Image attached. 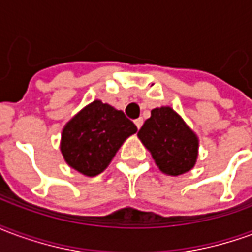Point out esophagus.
Instances as JSON below:
<instances>
[{"label":"esophagus","mask_w":252,"mask_h":252,"mask_svg":"<svg viewBox=\"0 0 252 252\" xmlns=\"http://www.w3.org/2000/svg\"><path fill=\"white\" fill-rule=\"evenodd\" d=\"M135 124H136L137 129H140V126H143V119H142V117H139V119H136V120H135Z\"/></svg>","instance_id":"1"}]
</instances>
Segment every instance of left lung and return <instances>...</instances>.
I'll return each instance as SVG.
<instances>
[{
  "instance_id": "left-lung-1",
  "label": "left lung",
  "mask_w": 252,
  "mask_h": 252,
  "mask_svg": "<svg viewBox=\"0 0 252 252\" xmlns=\"http://www.w3.org/2000/svg\"><path fill=\"white\" fill-rule=\"evenodd\" d=\"M137 136L166 174L181 175L193 169L198 139L169 106L151 110V117L144 121Z\"/></svg>"
}]
</instances>
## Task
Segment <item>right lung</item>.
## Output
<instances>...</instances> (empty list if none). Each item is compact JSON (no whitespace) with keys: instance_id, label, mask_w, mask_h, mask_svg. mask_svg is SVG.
<instances>
[{"instance_id":"1","label":"right lung","mask_w":252,"mask_h":252,"mask_svg":"<svg viewBox=\"0 0 252 252\" xmlns=\"http://www.w3.org/2000/svg\"><path fill=\"white\" fill-rule=\"evenodd\" d=\"M136 131L124 112L95 99L63 128L61 150L68 166L94 177L106 169L124 140Z\"/></svg>"}]
</instances>
